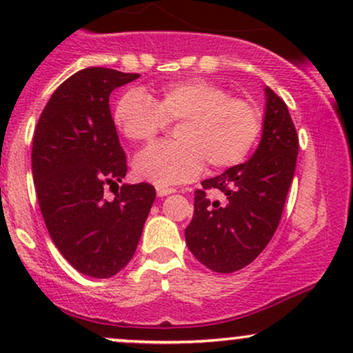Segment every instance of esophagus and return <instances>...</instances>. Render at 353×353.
Returning a JSON list of instances; mask_svg holds the SVG:
<instances>
[{"label":"esophagus","instance_id":"obj_1","mask_svg":"<svg viewBox=\"0 0 353 353\" xmlns=\"http://www.w3.org/2000/svg\"><path fill=\"white\" fill-rule=\"evenodd\" d=\"M172 192H176V189L174 188H157V196L159 197H164V196H168V194H172Z\"/></svg>","mask_w":353,"mask_h":353}]
</instances>
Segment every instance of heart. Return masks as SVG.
I'll return each mask as SVG.
<instances>
[{"label": "heart", "instance_id": "1", "mask_svg": "<svg viewBox=\"0 0 353 353\" xmlns=\"http://www.w3.org/2000/svg\"><path fill=\"white\" fill-rule=\"evenodd\" d=\"M262 119L252 101L201 78L168 84L154 98L131 89L112 111L116 129L132 143H151L168 123H181L179 143L154 144L134 159L136 176L159 188L196 179L205 161L214 169L241 164L261 136Z\"/></svg>", "mask_w": 353, "mask_h": 353}]
</instances>
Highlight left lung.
<instances>
[{
	"mask_svg": "<svg viewBox=\"0 0 353 353\" xmlns=\"http://www.w3.org/2000/svg\"><path fill=\"white\" fill-rule=\"evenodd\" d=\"M264 131L257 151L244 164L202 181L194 192V216L185 244L214 272L230 274L249 265L265 249L281 222L292 184L299 136L287 104L265 89ZM209 190L225 194L212 201Z\"/></svg>",
	"mask_w": 353,
	"mask_h": 353,
	"instance_id": "left-lung-1",
	"label": "left lung"
}]
</instances>
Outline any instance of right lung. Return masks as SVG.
Returning a JSON list of instances; mask_svg holds the SVG:
<instances>
[{"label":"right lung","instance_id":"add662e5","mask_svg":"<svg viewBox=\"0 0 353 353\" xmlns=\"http://www.w3.org/2000/svg\"><path fill=\"white\" fill-rule=\"evenodd\" d=\"M139 74L91 66L70 76L44 106L31 165L48 232L70 264L96 279L128 265L154 199L148 182L117 185L128 172L109 94ZM116 185L115 199L103 190Z\"/></svg>","mask_w":353,"mask_h":353}]
</instances>
